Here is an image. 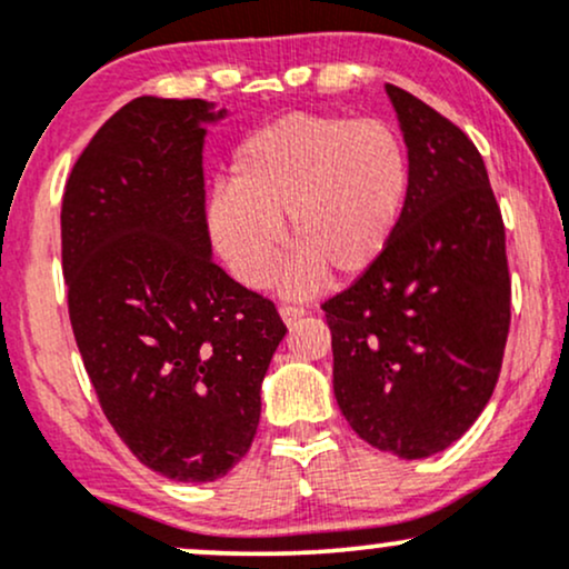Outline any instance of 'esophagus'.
I'll use <instances>...</instances> for the list:
<instances>
[{
    "label": "esophagus",
    "mask_w": 569,
    "mask_h": 569,
    "mask_svg": "<svg viewBox=\"0 0 569 569\" xmlns=\"http://www.w3.org/2000/svg\"><path fill=\"white\" fill-rule=\"evenodd\" d=\"M305 307H299V305H280V318H283L286 323H293V321H299V318L305 316Z\"/></svg>",
    "instance_id": "obj_1"
}]
</instances>
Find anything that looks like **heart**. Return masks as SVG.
I'll return each instance as SVG.
<instances>
[{"instance_id": "obj_1", "label": "heart", "mask_w": 569, "mask_h": 569, "mask_svg": "<svg viewBox=\"0 0 569 569\" xmlns=\"http://www.w3.org/2000/svg\"><path fill=\"white\" fill-rule=\"evenodd\" d=\"M409 194V154L380 120L286 114L238 143L230 189L208 198L213 246L240 283L259 289L283 251L293 259L283 291L307 297L329 280L356 278L388 251Z\"/></svg>"}]
</instances>
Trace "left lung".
I'll list each match as a JSON object with an SVG mask.
<instances>
[{"mask_svg": "<svg viewBox=\"0 0 569 569\" xmlns=\"http://www.w3.org/2000/svg\"><path fill=\"white\" fill-rule=\"evenodd\" d=\"M385 90L407 141V206L388 251L323 310L345 420L371 447L420 460L460 439L492 398L511 276L479 149L426 101Z\"/></svg>", "mask_w": 569, "mask_h": 569, "instance_id": "left-lung-1", "label": "left lung"}]
</instances>
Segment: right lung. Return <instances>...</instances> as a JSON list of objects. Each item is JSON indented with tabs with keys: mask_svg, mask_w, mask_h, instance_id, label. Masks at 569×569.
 Masks as SVG:
<instances>
[{
	"mask_svg": "<svg viewBox=\"0 0 569 569\" xmlns=\"http://www.w3.org/2000/svg\"><path fill=\"white\" fill-rule=\"evenodd\" d=\"M200 98L141 96L98 128L61 206L69 318L98 403L173 481H217L251 447L286 335L276 305L211 259Z\"/></svg>",
	"mask_w": 569,
	"mask_h": 569,
	"instance_id": "1",
	"label": "right lung"
}]
</instances>
